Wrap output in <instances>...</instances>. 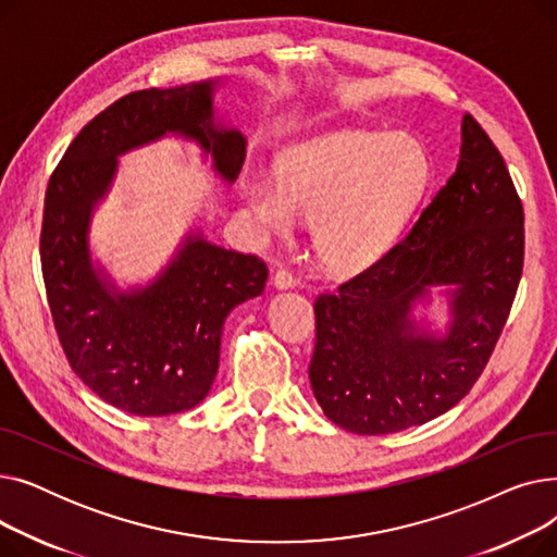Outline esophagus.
<instances>
[{
    "label": "esophagus",
    "instance_id": "esophagus-1",
    "mask_svg": "<svg viewBox=\"0 0 557 557\" xmlns=\"http://www.w3.org/2000/svg\"><path fill=\"white\" fill-rule=\"evenodd\" d=\"M273 284H275L277 288H294V286L298 284V280H296V275L290 273L288 269H280V271L273 275Z\"/></svg>",
    "mask_w": 557,
    "mask_h": 557
}]
</instances>
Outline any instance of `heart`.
<instances>
[{"label":"heart","mask_w":557,"mask_h":557,"mask_svg":"<svg viewBox=\"0 0 557 557\" xmlns=\"http://www.w3.org/2000/svg\"><path fill=\"white\" fill-rule=\"evenodd\" d=\"M431 173L426 146L413 135L343 131L290 149L280 181L255 175L246 200L263 234H286L298 214L311 216L318 259L357 273L397 242Z\"/></svg>","instance_id":"b5f03b06"}]
</instances>
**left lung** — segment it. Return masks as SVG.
Returning <instances> with one entry per match:
<instances>
[{
    "mask_svg": "<svg viewBox=\"0 0 557 557\" xmlns=\"http://www.w3.org/2000/svg\"><path fill=\"white\" fill-rule=\"evenodd\" d=\"M523 271V205L472 114L460 160L416 225L361 273L313 302L309 382L323 413L359 435L424 424L485 370ZM431 283H454L455 325L441 342L407 318Z\"/></svg>",
    "mask_w": 557,
    "mask_h": 557,
    "instance_id": "obj_1",
    "label": "left lung"
}]
</instances>
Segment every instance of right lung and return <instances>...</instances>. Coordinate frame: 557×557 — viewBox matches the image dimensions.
I'll return each instance as SVG.
<instances>
[{
	"label": "right lung",
	"mask_w": 557,
	"mask_h": 557,
	"mask_svg": "<svg viewBox=\"0 0 557 557\" xmlns=\"http://www.w3.org/2000/svg\"><path fill=\"white\" fill-rule=\"evenodd\" d=\"M164 133L198 139L227 181L244 166L242 133L212 124V83L137 90L72 139L49 178L40 232L47 302L70 368L103 401L146 418L205 399L219 370L223 320L269 277L257 255L202 239H189L141 294L114 298L95 275L85 242L92 205L110 185L116 156Z\"/></svg>",
	"instance_id": "add662e5"
}]
</instances>
